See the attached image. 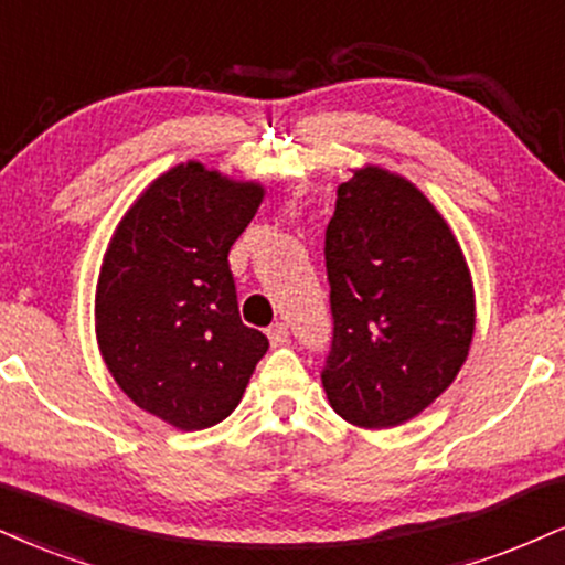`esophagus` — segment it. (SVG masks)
Wrapping results in <instances>:
<instances>
[{"label": "esophagus", "instance_id": "obj_1", "mask_svg": "<svg viewBox=\"0 0 565 565\" xmlns=\"http://www.w3.org/2000/svg\"><path fill=\"white\" fill-rule=\"evenodd\" d=\"M288 335H290V332H288V324H282V322H275V324H271L269 330H267L269 343L275 345V348H280V345L288 343Z\"/></svg>", "mask_w": 565, "mask_h": 565}]
</instances>
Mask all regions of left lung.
<instances>
[{
	"label": "left lung",
	"mask_w": 565,
	"mask_h": 565,
	"mask_svg": "<svg viewBox=\"0 0 565 565\" xmlns=\"http://www.w3.org/2000/svg\"><path fill=\"white\" fill-rule=\"evenodd\" d=\"M324 262L335 322L327 401L364 429L414 419L450 387L475 338V285L450 225L411 180L366 164L338 185Z\"/></svg>",
	"instance_id": "1"
}]
</instances>
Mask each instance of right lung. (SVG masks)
<instances>
[{
    "label": "right lung",
    "mask_w": 565,
    "mask_h": 565,
    "mask_svg": "<svg viewBox=\"0 0 565 565\" xmlns=\"http://www.w3.org/2000/svg\"><path fill=\"white\" fill-rule=\"evenodd\" d=\"M264 188L175 164L115 227L96 282V343L138 408L193 431L243 398L269 340L241 322L227 254Z\"/></svg>",
    "instance_id": "1"
}]
</instances>
